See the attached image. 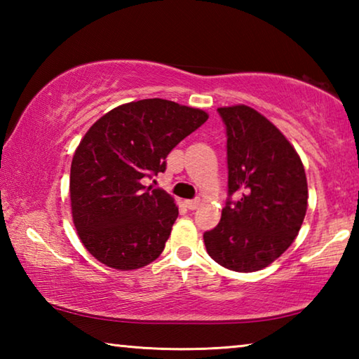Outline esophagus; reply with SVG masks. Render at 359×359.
Here are the masks:
<instances>
[{"mask_svg": "<svg viewBox=\"0 0 359 359\" xmlns=\"http://www.w3.org/2000/svg\"><path fill=\"white\" fill-rule=\"evenodd\" d=\"M199 204H201V199H188V201H185V205L190 210H194L199 208Z\"/></svg>", "mask_w": 359, "mask_h": 359, "instance_id": "obj_1", "label": "esophagus"}]
</instances>
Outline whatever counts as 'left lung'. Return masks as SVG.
<instances>
[{"label": "left lung", "instance_id": "1", "mask_svg": "<svg viewBox=\"0 0 359 359\" xmlns=\"http://www.w3.org/2000/svg\"><path fill=\"white\" fill-rule=\"evenodd\" d=\"M217 111L226 126L229 198L204 244L220 266L255 272L280 257L299 233L309 198L306 171L264 115L244 104Z\"/></svg>", "mask_w": 359, "mask_h": 359}]
</instances>
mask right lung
<instances>
[{
	"label": "right lung",
	"mask_w": 359,
	"mask_h": 359,
	"mask_svg": "<svg viewBox=\"0 0 359 359\" xmlns=\"http://www.w3.org/2000/svg\"><path fill=\"white\" fill-rule=\"evenodd\" d=\"M208 118L201 109L151 98L112 109L85 133L71 163L72 222L102 264L133 271L160 257L179 209L142 179L165 172L169 151Z\"/></svg>",
	"instance_id": "right-lung-1"
}]
</instances>
